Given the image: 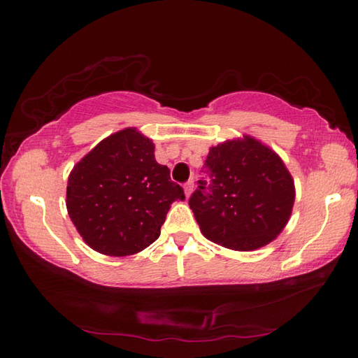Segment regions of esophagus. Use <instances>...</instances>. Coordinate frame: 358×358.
Segmentation results:
<instances>
[{"mask_svg": "<svg viewBox=\"0 0 358 358\" xmlns=\"http://www.w3.org/2000/svg\"><path fill=\"white\" fill-rule=\"evenodd\" d=\"M185 194H186V197H189L191 196V192L194 191V181L191 180V181H187V183H185Z\"/></svg>", "mask_w": 358, "mask_h": 358, "instance_id": "esophagus-1", "label": "esophagus"}]
</instances>
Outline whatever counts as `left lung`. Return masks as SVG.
<instances>
[{
    "instance_id": "left-lung-1",
    "label": "left lung",
    "mask_w": 358,
    "mask_h": 358,
    "mask_svg": "<svg viewBox=\"0 0 358 358\" xmlns=\"http://www.w3.org/2000/svg\"><path fill=\"white\" fill-rule=\"evenodd\" d=\"M207 183L199 180L189 207L205 238L234 251H254L282 232L295 186L281 157L251 136L210 148Z\"/></svg>"
}]
</instances>
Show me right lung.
I'll return each mask as SVG.
<instances>
[{
    "label": "right lung",
    "mask_w": 358,
    "mask_h": 358,
    "mask_svg": "<svg viewBox=\"0 0 358 358\" xmlns=\"http://www.w3.org/2000/svg\"><path fill=\"white\" fill-rule=\"evenodd\" d=\"M183 187L155 159V143L136 128L115 132L69 173L66 207L85 243L106 256H131L157 240Z\"/></svg>",
    "instance_id": "obj_1"
}]
</instances>
